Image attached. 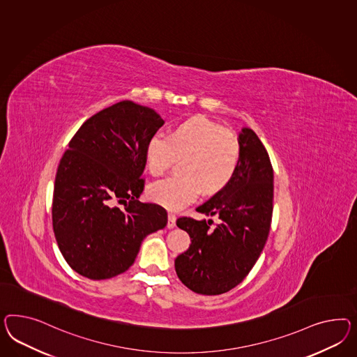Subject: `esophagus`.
Instances as JSON below:
<instances>
[{
    "label": "esophagus",
    "instance_id": "esophagus-1",
    "mask_svg": "<svg viewBox=\"0 0 357 357\" xmlns=\"http://www.w3.org/2000/svg\"><path fill=\"white\" fill-rule=\"evenodd\" d=\"M175 221H176V217L174 213H169L167 214V229H174L175 227Z\"/></svg>",
    "mask_w": 357,
    "mask_h": 357
}]
</instances>
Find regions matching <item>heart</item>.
I'll return each instance as SVG.
<instances>
[{
	"label": "heart",
	"mask_w": 357,
	"mask_h": 357,
	"mask_svg": "<svg viewBox=\"0 0 357 357\" xmlns=\"http://www.w3.org/2000/svg\"><path fill=\"white\" fill-rule=\"evenodd\" d=\"M175 157L182 174L172 175L149 185L154 203L170 211H181L204 192H220L231 183L239 169L241 145L230 130L205 116H193L165 134H154L145 145L148 172L160 176L172 166Z\"/></svg>",
	"instance_id": "obj_1"
}]
</instances>
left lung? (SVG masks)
Here are the masks:
<instances>
[{
	"mask_svg": "<svg viewBox=\"0 0 357 357\" xmlns=\"http://www.w3.org/2000/svg\"><path fill=\"white\" fill-rule=\"evenodd\" d=\"M241 158L231 183L196 208L197 221L181 217L176 226L188 232L191 245L175 259L184 286L202 295H220L238 286L265 247L273 215V166L259 136L244 127L239 134Z\"/></svg>",
	"mask_w": 357,
	"mask_h": 357,
	"instance_id": "1",
	"label": "left lung"
}]
</instances>
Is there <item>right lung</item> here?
Returning <instances> with one entry per match:
<instances>
[{"mask_svg":"<svg viewBox=\"0 0 357 357\" xmlns=\"http://www.w3.org/2000/svg\"><path fill=\"white\" fill-rule=\"evenodd\" d=\"M153 109L125 100L91 116L58 165L52 221L58 248L80 275L128 269L146 235L164 229L162 206L140 203L145 145L164 126Z\"/></svg>","mask_w":357,"mask_h":357,"instance_id":"right-lung-1","label":"right lung"}]
</instances>
